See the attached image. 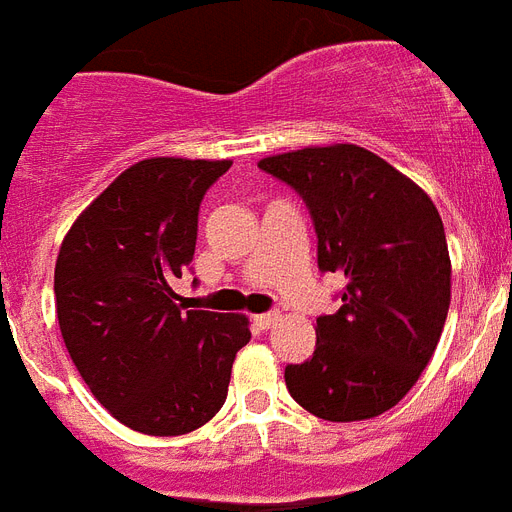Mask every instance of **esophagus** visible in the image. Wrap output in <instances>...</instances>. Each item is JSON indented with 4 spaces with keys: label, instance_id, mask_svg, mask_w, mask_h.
Masks as SVG:
<instances>
[{
    "label": "esophagus",
    "instance_id": "obj_1",
    "mask_svg": "<svg viewBox=\"0 0 512 512\" xmlns=\"http://www.w3.org/2000/svg\"><path fill=\"white\" fill-rule=\"evenodd\" d=\"M276 321H278V313H263V315H255V318H252V323H255L260 331H268V328H273L276 326Z\"/></svg>",
    "mask_w": 512,
    "mask_h": 512
}]
</instances>
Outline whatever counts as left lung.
<instances>
[{
	"label": "left lung",
	"instance_id": "8db88e82",
	"mask_svg": "<svg viewBox=\"0 0 512 512\" xmlns=\"http://www.w3.org/2000/svg\"><path fill=\"white\" fill-rule=\"evenodd\" d=\"M310 210L321 273H344L315 352L286 365V389L307 413L350 423L405 397L434 355L450 310V252L429 194L357 144L307 147L257 162Z\"/></svg>",
	"mask_w": 512,
	"mask_h": 512
}]
</instances>
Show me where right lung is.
<instances>
[{"label": "right lung", "mask_w": 512, "mask_h": 512, "mask_svg": "<svg viewBox=\"0 0 512 512\" xmlns=\"http://www.w3.org/2000/svg\"><path fill=\"white\" fill-rule=\"evenodd\" d=\"M231 160L152 157L123 170L62 239L54 302L78 373L128 429L178 436L228 394L244 315L181 310L170 281L194 260L205 191Z\"/></svg>", "instance_id": "obj_1"}]
</instances>
